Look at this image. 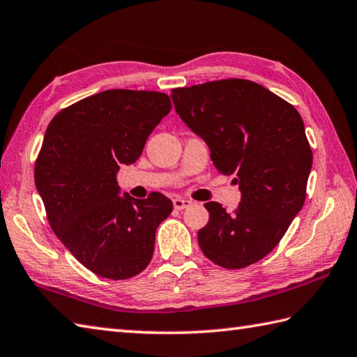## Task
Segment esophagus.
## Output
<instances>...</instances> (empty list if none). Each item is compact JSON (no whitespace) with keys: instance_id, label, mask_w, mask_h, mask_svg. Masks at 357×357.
<instances>
[{"instance_id":"34e87169","label":"esophagus","mask_w":357,"mask_h":357,"mask_svg":"<svg viewBox=\"0 0 357 357\" xmlns=\"http://www.w3.org/2000/svg\"><path fill=\"white\" fill-rule=\"evenodd\" d=\"M172 203H174V208L178 209V211L185 209L188 206H191V202L186 200V199H181V197H176V199L172 200Z\"/></svg>"}]
</instances>
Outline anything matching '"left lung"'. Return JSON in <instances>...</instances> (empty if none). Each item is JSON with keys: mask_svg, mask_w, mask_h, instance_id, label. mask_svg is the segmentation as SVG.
<instances>
[{"mask_svg": "<svg viewBox=\"0 0 357 357\" xmlns=\"http://www.w3.org/2000/svg\"><path fill=\"white\" fill-rule=\"evenodd\" d=\"M176 112L211 151L215 169L234 176L242 200L227 213L208 202L199 231L203 254L240 270L270 254L307 195L312 152L301 114L266 87L228 78L172 89Z\"/></svg>", "mask_w": 357, "mask_h": 357, "instance_id": "8db88e82", "label": "left lung"}]
</instances>
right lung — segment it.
<instances>
[{
    "label": "right lung",
    "mask_w": 357,
    "mask_h": 357,
    "mask_svg": "<svg viewBox=\"0 0 357 357\" xmlns=\"http://www.w3.org/2000/svg\"><path fill=\"white\" fill-rule=\"evenodd\" d=\"M172 109L157 91H103L61 109L46 129L35 186L50 228L87 270L105 279L140 274L172 202L160 192L120 197V165H132Z\"/></svg>",
    "instance_id": "1"
}]
</instances>
